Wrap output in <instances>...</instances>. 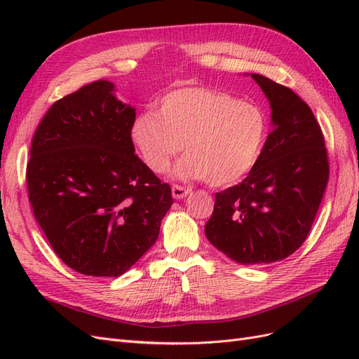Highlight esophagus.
<instances>
[{
  "mask_svg": "<svg viewBox=\"0 0 359 359\" xmlns=\"http://www.w3.org/2000/svg\"><path fill=\"white\" fill-rule=\"evenodd\" d=\"M189 192H191V189L184 188V187H179V184H172V188H171L172 198H176V200H183L184 196H188Z\"/></svg>",
  "mask_w": 359,
  "mask_h": 359,
  "instance_id": "34e87169",
  "label": "esophagus"
}]
</instances>
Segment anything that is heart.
<instances>
[{"label": "heart", "mask_w": 359, "mask_h": 359, "mask_svg": "<svg viewBox=\"0 0 359 359\" xmlns=\"http://www.w3.org/2000/svg\"><path fill=\"white\" fill-rule=\"evenodd\" d=\"M133 143L154 172L167 171L183 146L179 179H204L224 188L248 176L267 138L264 111L226 92L182 88L161 100L158 111L143 113L131 126Z\"/></svg>", "instance_id": "1"}]
</instances>
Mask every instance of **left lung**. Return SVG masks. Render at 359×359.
Masks as SVG:
<instances>
[{"label": "left lung", "mask_w": 359, "mask_h": 359, "mask_svg": "<svg viewBox=\"0 0 359 359\" xmlns=\"http://www.w3.org/2000/svg\"><path fill=\"white\" fill-rule=\"evenodd\" d=\"M250 76L270 102L273 131L248 177L215 195L204 228L216 249L243 265L285 259L303 245L330 176L313 111L289 88Z\"/></svg>", "instance_id": "1"}]
</instances>
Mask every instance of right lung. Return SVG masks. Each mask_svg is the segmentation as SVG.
Here are the masks:
<instances>
[{"mask_svg":"<svg viewBox=\"0 0 359 359\" xmlns=\"http://www.w3.org/2000/svg\"><path fill=\"white\" fill-rule=\"evenodd\" d=\"M135 109L97 80L44 114L27 165L34 216L52 249L86 276L119 277L150 249L172 204L135 155Z\"/></svg>","mask_w":359,"mask_h":359,"instance_id":"add662e5","label":"right lung"}]
</instances>
